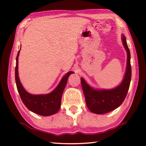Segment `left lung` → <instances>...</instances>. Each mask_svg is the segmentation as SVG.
Masks as SVG:
<instances>
[{"mask_svg":"<svg viewBox=\"0 0 146 146\" xmlns=\"http://www.w3.org/2000/svg\"><path fill=\"white\" fill-rule=\"evenodd\" d=\"M122 41L127 51V59L124 77L119 86L108 90L94 89L84 79L81 78L86 106L94 113L104 114L115 110L123 103L127 94L132 75L131 53L127 44L125 36L123 35H122Z\"/></svg>","mask_w":146,"mask_h":146,"instance_id":"left-lung-1","label":"left lung"}]
</instances>
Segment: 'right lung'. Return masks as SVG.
<instances>
[{"label": "right lung", "mask_w": 146, "mask_h": 146, "mask_svg": "<svg viewBox=\"0 0 146 146\" xmlns=\"http://www.w3.org/2000/svg\"><path fill=\"white\" fill-rule=\"evenodd\" d=\"M19 52L20 50L18 51L16 58L15 78L17 90L22 101L30 111L40 115L49 116L56 113L61 107L62 94L66 85L68 77L74 72H68L62 78L56 88L49 94L44 95L31 94L24 88L18 76V58Z\"/></svg>", "instance_id": "obj_1"}]
</instances>
